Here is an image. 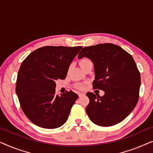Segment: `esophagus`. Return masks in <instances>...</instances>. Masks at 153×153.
<instances>
[{"label":"esophagus","instance_id":"obj_1","mask_svg":"<svg viewBox=\"0 0 153 153\" xmlns=\"http://www.w3.org/2000/svg\"><path fill=\"white\" fill-rule=\"evenodd\" d=\"M85 94L84 93H79V97H83V96H84Z\"/></svg>","mask_w":153,"mask_h":153}]
</instances>
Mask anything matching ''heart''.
<instances>
[{
	"instance_id": "1",
	"label": "heart",
	"mask_w": 153,
	"mask_h": 153,
	"mask_svg": "<svg viewBox=\"0 0 153 153\" xmlns=\"http://www.w3.org/2000/svg\"><path fill=\"white\" fill-rule=\"evenodd\" d=\"M90 62H92L91 60L87 58H83L80 60V65L81 68H82V67L85 65H87L88 63H90ZM76 88L79 90H83L85 88V85L83 84V83H78V84L76 85Z\"/></svg>"
}]
</instances>
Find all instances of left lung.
<instances>
[{
	"mask_svg": "<svg viewBox=\"0 0 153 153\" xmlns=\"http://www.w3.org/2000/svg\"><path fill=\"white\" fill-rule=\"evenodd\" d=\"M87 57L94 64V89L104 91L100 97L86 93L90 102L85 111L92 122L108 127L123 121L137 105L141 75L130 54L118 45L99 44L83 48L79 59Z\"/></svg>",
	"mask_w": 153,
	"mask_h": 153,
	"instance_id": "8db88e82",
	"label": "left lung"
}]
</instances>
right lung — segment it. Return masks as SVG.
<instances>
[{
    "label": "right lung",
    "mask_w": 153,
    "mask_h": 153,
    "mask_svg": "<svg viewBox=\"0 0 153 153\" xmlns=\"http://www.w3.org/2000/svg\"><path fill=\"white\" fill-rule=\"evenodd\" d=\"M82 47L39 48L21 65L16 93L21 107L33 123L46 129L62 126L78 95L70 91L56 95V81L65 79L69 66Z\"/></svg>",
    "instance_id": "add662e5"
}]
</instances>
